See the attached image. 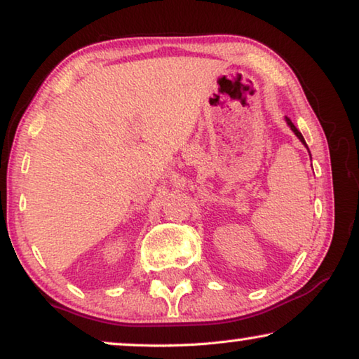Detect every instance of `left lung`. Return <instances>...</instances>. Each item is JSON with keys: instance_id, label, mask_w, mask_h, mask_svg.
<instances>
[{"instance_id": "8db88e82", "label": "left lung", "mask_w": 359, "mask_h": 359, "mask_svg": "<svg viewBox=\"0 0 359 359\" xmlns=\"http://www.w3.org/2000/svg\"><path fill=\"white\" fill-rule=\"evenodd\" d=\"M285 121H287V125L290 126V128H291V131H293L294 133V135L297 136V139H299V141L304 144V145H306V147H307V144H306V141H304V137H302V135H301V131L299 130H297L296 128V126L293 125V121H291L288 117H285ZM307 150H309V147H307ZM309 154H311V151H309Z\"/></svg>"}]
</instances>
